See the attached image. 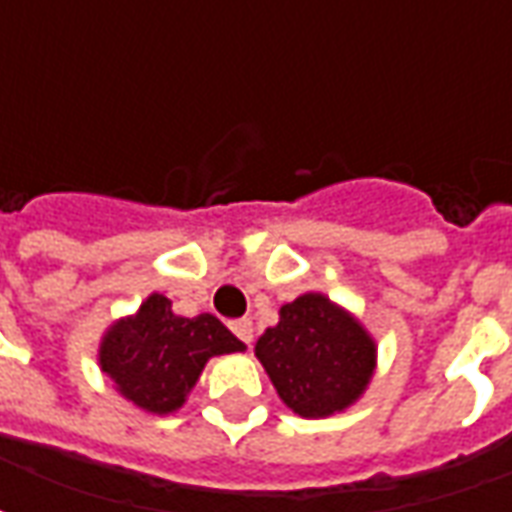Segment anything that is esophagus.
I'll return each mask as SVG.
<instances>
[{"mask_svg": "<svg viewBox=\"0 0 512 512\" xmlns=\"http://www.w3.org/2000/svg\"><path fill=\"white\" fill-rule=\"evenodd\" d=\"M230 329H233V334L235 337H238V340H241V343H252V337H255V329H252V321H249V318H241V321H233L230 323Z\"/></svg>", "mask_w": 512, "mask_h": 512, "instance_id": "1", "label": "esophagus"}]
</instances>
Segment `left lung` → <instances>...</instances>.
<instances>
[{
	"instance_id": "obj_1",
	"label": "left lung",
	"mask_w": 512,
	"mask_h": 512,
	"mask_svg": "<svg viewBox=\"0 0 512 512\" xmlns=\"http://www.w3.org/2000/svg\"><path fill=\"white\" fill-rule=\"evenodd\" d=\"M255 354L299 417H329L351 406L376 367V345L365 329L321 293L285 304Z\"/></svg>"
}]
</instances>
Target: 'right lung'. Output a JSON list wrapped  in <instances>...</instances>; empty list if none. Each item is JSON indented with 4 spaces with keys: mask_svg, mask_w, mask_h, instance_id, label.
Instances as JSON below:
<instances>
[{
    "mask_svg": "<svg viewBox=\"0 0 512 512\" xmlns=\"http://www.w3.org/2000/svg\"><path fill=\"white\" fill-rule=\"evenodd\" d=\"M244 351L219 318H180L172 301L153 293L134 318L115 323L101 343V370L136 406L169 414L183 406L211 356Z\"/></svg>",
    "mask_w": 512,
    "mask_h": 512,
    "instance_id": "1",
    "label": "right lung"
}]
</instances>
